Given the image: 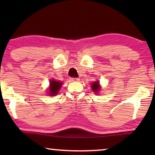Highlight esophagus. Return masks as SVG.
<instances>
[{"mask_svg": "<svg viewBox=\"0 0 155 155\" xmlns=\"http://www.w3.org/2000/svg\"><path fill=\"white\" fill-rule=\"evenodd\" d=\"M71 81H73V82H78V81H80V78H71Z\"/></svg>", "mask_w": 155, "mask_h": 155, "instance_id": "esophagus-1", "label": "esophagus"}]
</instances>
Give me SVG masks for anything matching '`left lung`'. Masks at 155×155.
Segmentation results:
<instances>
[{
	"label": "left lung",
	"instance_id": "1",
	"mask_svg": "<svg viewBox=\"0 0 155 155\" xmlns=\"http://www.w3.org/2000/svg\"><path fill=\"white\" fill-rule=\"evenodd\" d=\"M91 87H92V89L93 92L97 94V92H99V91L100 90V85H99V81L97 80V81L93 82V83L91 84Z\"/></svg>",
	"mask_w": 155,
	"mask_h": 155
}]
</instances>
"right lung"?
Listing matches in <instances>:
<instances>
[{
	"instance_id": "right-lung-1",
	"label": "right lung",
	"mask_w": 155,
	"mask_h": 155,
	"mask_svg": "<svg viewBox=\"0 0 155 155\" xmlns=\"http://www.w3.org/2000/svg\"><path fill=\"white\" fill-rule=\"evenodd\" d=\"M49 84V88H48L47 91V92H48V94L51 95V96H55V95L58 94V91L60 90L61 86L63 84V82L56 81L55 80H51Z\"/></svg>"
}]
</instances>
